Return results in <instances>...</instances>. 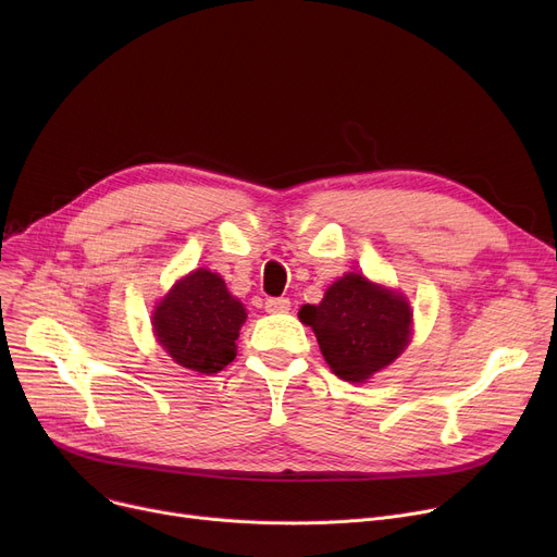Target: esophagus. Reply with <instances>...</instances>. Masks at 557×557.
<instances>
[{
    "label": "esophagus",
    "instance_id": "esophagus-1",
    "mask_svg": "<svg viewBox=\"0 0 557 557\" xmlns=\"http://www.w3.org/2000/svg\"><path fill=\"white\" fill-rule=\"evenodd\" d=\"M288 309H290L288 298H269L267 300V311H271V313H286Z\"/></svg>",
    "mask_w": 557,
    "mask_h": 557
}]
</instances>
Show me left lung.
I'll use <instances>...</instances> for the list:
<instances>
[{
    "instance_id": "1",
    "label": "left lung",
    "mask_w": 557,
    "mask_h": 557,
    "mask_svg": "<svg viewBox=\"0 0 557 557\" xmlns=\"http://www.w3.org/2000/svg\"><path fill=\"white\" fill-rule=\"evenodd\" d=\"M298 315L313 330L332 372L352 384L388 368L411 341V305L361 273L336 280L323 302L305 305Z\"/></svg>"
}]
</instances>
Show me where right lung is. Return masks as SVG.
<instances>
[{
	"label": "right lung",
	"instance_id": "1",
	"mask_svg": "<svg viewBox=\"0 0 557 557\" xmlns=\"http://www.w3.org/2000/svg\"><path fill=\"white\" fill-rule=\"evenodd\" d=\"M244 305L230 296L219 273L196 269L173 284L153 311V332L166 355L183 368L214 374L237 357Z\"/></svg>",
	"mask_w": 557,
	"mask_h": 557
}]
</instances>
